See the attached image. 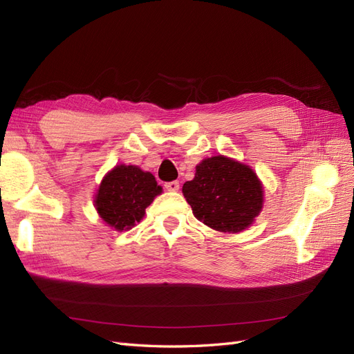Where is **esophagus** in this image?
Returning <instances> with one entry per match:
<instances>
[{
    "label": "esophagus",
    "instance_id": "1",
    "mask_svg": "<svg viewBox=\"0 0 354 354\" xmlns=\"http://www.w3.org/2000/svg\"><path fill=\"white\" fill-rule=\"evenodd\" d=\"M165 189L168 192H177L180 189L178 181H169V183H165Z\"/></svg>",
    "mask_w": 354,
    "mask_h": 354
}]
</instances>
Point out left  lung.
I'll return each instance as SVG.
<instances>
[{
    "instance_id": "obj_1",
    "label": "left lung",
    "mask_w": 354,
    "mask_h": 354,
    "mask_svg": "<svg viewBox=\"0 0 354 354\" xmlns=\"http://www.w3.org/2000/svg\"><path fill=\"white\" fill-rule=\"evenodd\" d=\"M183 195L199 221L223 233L248 229L264 205L255 171L224 155L202 159L194 180L183 185Z\"/></svg>"
}]
</instances>
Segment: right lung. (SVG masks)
Masks as SVG:
<instances>
[{
    "label": "right lung",
    "instance_id": "1",
    "mask_svg": "<svg viewBox=\"0 0 354 354\" xmlns=\"http://www.w3.org/2000/svg\"><path fill=\"white\" fill-rule=\"evenodd\" d=\"M162 194L149 171L137 165H115L102 178L94 196L99 217L116 232L130 230L145 217L146 208Z\"/></svg>",
    "mask_w": 354,
    "mask_h": 354
}]
</instances>
